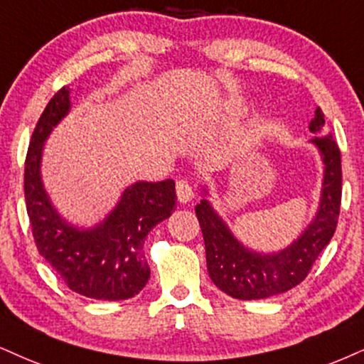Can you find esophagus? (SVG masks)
<instances>
[{
  "mask_svg": "<svg viewBox=\"0 0 364 364\" xmlns=\"http://www.w3.org/2000/svg\"><path fill=\"white\" fill-rule=\"evenodd\" d=\"M175 191H177V199L182 204L189 203V200H192V197H194V191H192L191 183L187 181H178L177 186H175Z\"/></svg>",
  "mask_w": 364,
  "mask_h": 364,
  "instance_id": "34e87169",
  "label": "esophagus"
}]
</instances>
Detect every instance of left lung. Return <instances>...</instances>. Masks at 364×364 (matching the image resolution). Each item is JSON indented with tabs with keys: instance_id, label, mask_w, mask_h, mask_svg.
Returning <instances> with one entry per match:
<instances>
[{
	"instance_id": "1",
	"label": "left lung",
	"mask_w": 364,
	"mask_h": 364,
	"mask_svg": "<svg viewBox=\"0 0 364 364\" xmlns=\"http://www.w3.org/2000/svg\"><path fill=\"white\" fill-rule=\"evenodd\" d=\"M324 123V113L317 107L309 129L317 134L311 143L317 146L324 161L319 209L307 230L287 248L268 255L251 251L232 236L208 199L196 205L209 277L219 290L232 299H268L294 289L309 275L321 251L333 240L339 218L343 172L339 146L331 134L322 132Z\"/></svg>"
}]
</instances>
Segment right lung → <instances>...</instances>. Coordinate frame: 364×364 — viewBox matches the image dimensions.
Here are the masks:
<instances>
[{
    "label": "right lung",
    "mask_w": 364,
    "mask_h": 364,
    "mask_svg": "<svg viewBox=\"0 0 364 364\" xmlns=\"http://www.w3.org/2000/svg\"><path fill=\"white\" fill-rule=\"evenodd\" d=\"M69 87L45 106L31 134L25 160V200L38 253L75 294L97 300H127L140 294L150 278L143 243L175 209V182H136L121 194L106 219L79 230L60 218L40 175L43 141L69 113Z\"/></svg>",
    "instance_id": "1"
}]
</instances>
